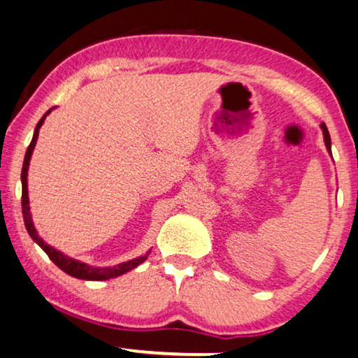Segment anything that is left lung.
<instances>
[{"label": "left lung", "mask_w": 358, "mask_h": 358, "mask_svg": "<svg viewBox=\"0 0 358 358\" xmlns=\"http://www.w3.org/2000/svg\"><path fill=\"white\" fill-rule=\"evenodd\" d=\"M321 129H322V136H324V144H326V149L329 154H331V136H329V131H327V126L326 124H321ZM332 155V154H331Z\"/></svg>", "instance_id": "1"}]
</instances>
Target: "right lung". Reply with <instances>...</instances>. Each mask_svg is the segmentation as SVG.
Segmentation results:
<instances>
[{"instance_id": "obj_1", "label": "right lung", "mask_w": 358, "mask_h": 358, "mask_svg": "<svg viewBox=\"0 0 358 358\" xmlns=\"http://www.w3.org/2000/svg\"><path fill=\"white\" fill-rule=\"evenodd\" d=\"M52 109H54V108H52ZM52 109H49V111H47L44 116L41 117V121L37 122V126H36V129H34V136H32L31 144H29V147H27V150H26V157H24L22 171H21V183H22V203L21 204H22L24 224H26V229H27V232H29L31 239L34 241L36 244L39 245L41 249L44 250L47 255H49V259L54 262V264L59 266L60 270H64L66 275L75 276V278H80V280H92V282H101V280L116 278V276H121L124 273H127V271H131L132 268H136L137 265H141L142 262H145V259L150 254V250L147 252V254H144V255L137 257V259L122 262V264L114 265V266H92V265H88V264H83V262H80V260L71 259V257L62 254L60 250H57L52 245L47 244V242H44V239H41L39 234H37V231H36V227H34V222H32L31 208H29V194H27V170H29V162H31L32 152H34L37 137H39V129L42 127V124H44L45 117L49 116V113L52 111Z\"/></svg>"}]
</instances>
